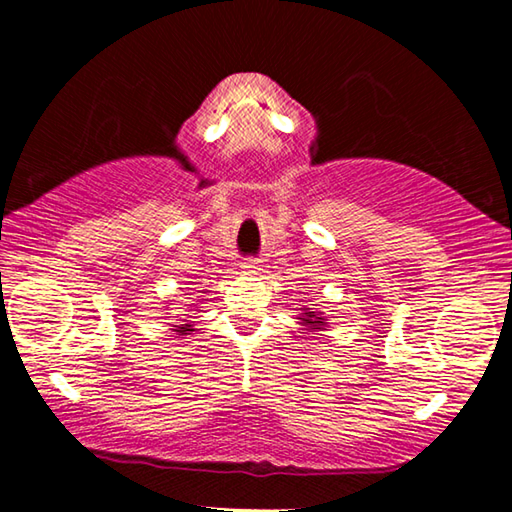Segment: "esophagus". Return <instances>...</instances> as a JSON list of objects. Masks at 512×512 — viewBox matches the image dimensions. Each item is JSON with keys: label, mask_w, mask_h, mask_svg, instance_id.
<instances>
[{"label": "esophagus", "mask_w": 512, "mask_h": 512, "mask_svg": "<svg viewBox=\"0 0 512 512\" xmlns=\"http://www.w3.org/2000/svg\"><path fill=\"white\" fill-rule=\"evenodd\" d=\"M241 271H244V273H259V262L253 257H248V259H244V262H241Z\"/></svg>", "instance_id": "34e87169"}]
</instances>
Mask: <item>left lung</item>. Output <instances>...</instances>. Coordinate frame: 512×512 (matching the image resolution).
Returning a JSON list of instances; mask_svg holds the SVG:
<instances>
[{
  "mask_svg": "<svg viewBox=\"0 0 512 512\" xmlns=\"http://www.w3.org/2000/svg\"><path fill=\"white\" fill-rule=\"evenodd\" d=\"M302 325H307L309 329H325V318L320 311H305V314L300 316Z\"/></svg>",
  "mask_w": 512,
  "mask_h": 512,
  "instance_id": "8db88e82",
  "label": "left lung"
}]
</instances>
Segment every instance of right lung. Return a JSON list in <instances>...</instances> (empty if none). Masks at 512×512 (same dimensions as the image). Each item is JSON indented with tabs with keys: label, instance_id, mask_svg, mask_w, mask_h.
Segmentation results:
<instances>
[{
	"label": "right lung",
	"instance_id": "add662e5",
	"mask_svg": "<svg viewBox=\"0 0 512 512\" xmlns=\"http://www.w3.org/2000/svg\"><path fill=\"white\" fill-rule=\"evenodd\" d=\"M187 316V314H185ZM176 329H173V332H176L178 336H185V334H189V332H194V327L189 325V323H185V325H173Z\"/></svg>",
	"mask_w": 512,
	"mask_h": 512
}]
</instances>
